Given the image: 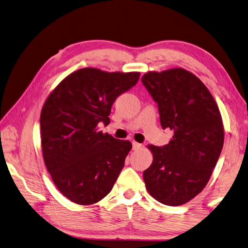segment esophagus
<instances>
[{
	"label": "esophagus",
	"mask_w": 248,
	"mask_h": 248,
	"mask_svg": "<svg viewBox=\"0 0 248 248\" xmlns=\"http://www.w3.org/2000/svg\"><path fill=\"white\" fill-rule=\"evenodd\" d=\"M142 147V144H140V143H138V142H132V148L133 150H139V148H141Z\"/></svg>",
	"instance_id": "1"
}]
</instances>
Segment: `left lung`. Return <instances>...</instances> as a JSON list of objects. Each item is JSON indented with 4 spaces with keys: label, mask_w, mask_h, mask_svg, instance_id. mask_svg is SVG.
<instances>
[{
    "label": "left lung",
    "mask_w": 248,
    "mask_h": 248,
    "mask_svg": "<svg viewBox=\"0 0 248 248\" xmlns=\"http://www.w3.org/2000/svg\"><path fill=\"white\" fill-rule=\"evenodd\" d=\"M142 83L158 106L161 128L173 132L166 145L148 146L154 159L144 182L161 204L182 205L206 186L221 154V115L205 84L186 69L147 73Z\"/></svg>",
    "instance_id": "left-lung-1"
}]
</instances>
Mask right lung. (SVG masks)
<instances>
[{
    "label": "right lung",
    "mask_w": 248,
    "mask_h": 248,
    "mask_svg": "<svg viewBox=\"0 0 248 248\" xmlns=\"http://www.w3.org/2000/svg\"><path fill=\"white\" fill-rule=\"evenodd\" d=\"M140 73L83 68L49 94L40 117L44 163L67 199L91 205L108 194L132 147L130 141L103 134L116 98L137 84Z\"/></svg>",
    "instance_id": "1"
}]
</instances>
